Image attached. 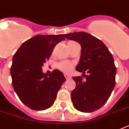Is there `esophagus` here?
<instances>
[{
  "mask_svg": "<svg viewBox=\"0 0 129 129\" xmlns=\"http://www.w3.org/2000/svg\"><path fill=\"white\" fill-rule=\"evenodd\" d=\"M65 76V78L67 79V80H69V79H70L71 78V76H70V75L68 74H64Z\"/></svg>",
  "mask_w": 129,
  "mask_h": 129,
  "instance_id": "esophagus-1",
  "label": "esophagus"
}]
</instances>
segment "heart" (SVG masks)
Here are the masks:
<instances>
[{"label":"heart","mask_w":129,"mask_h":129,"mask_svg":"<svg viewBox=\"0 0 129 129\" xmlns=\"http://www.w3.org/2000/svg\"><path fill=\"white\" fill-rule=\"evenodd\" d=\"M57 68L62 72H68L72 69V65L71 64L70 62H68V61H63V62H61L60 63H59L58 66H57Z\"/></svg>","instance_id":"obj_1"}]
</instances>
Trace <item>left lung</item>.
Here are the masks:
<instances>
[{
  "instance_id": "left-lung-1",
  "label": "left lung",
  "mask_w": 129,
  "mask_h": 129,
  "mask_svg": "<svg viewBox=\"0 0 129 129\" xmlns=\"http://www.w3.org/2000/svg\"><path fill=\"white\" fill-rule=\"evenodd\" d=\"M64 36L82 47L76 70L82 72L85 79L72 78L76 84L71 94L73 105L80 112H94L106 103L114 88L116 68L114 58L104 43L89 33L75 32Z\"/></svg>"
}]
</instances>
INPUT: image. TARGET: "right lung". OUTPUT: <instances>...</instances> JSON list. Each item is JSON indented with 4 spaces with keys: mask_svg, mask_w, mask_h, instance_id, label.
<instances>
[{
    "mask_svg": "<svg viewBox=\"0 0 129 129\" xmlns=\"http://www.w3.org/2000/svg\"><path fill=\"white\" fill-rule=\"evenodd\" d=\"M64 40V35H35L25 41L13 55L11 68L13 88L21 102L32 110L50 108L66 80L58 70L50 74L42 70L55 46Z\"/></svg>",
    "mask_w": 129,
    "mask_h": 129,
    "instance_id": "1",
    "label": "right lung"
}]
</instances>
